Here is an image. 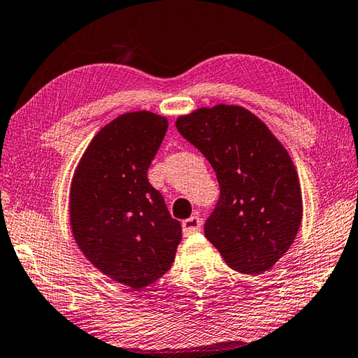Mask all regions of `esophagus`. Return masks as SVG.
<instances>
[{"instance_id": "esophagus-1", "label": "esophagus", "mask_w": 358, "mask_h": 358, "mask_svg": "<svg viewBox=\"0 0 358 358\" xmlns=\"http://www.w3.org/2000/svg\"><path fill=\"white\" fill-rule=\"evenodd\" d=\"M201 219L199 216H191L189 219L183 220V233L185 235H192V233L200 231Z\"/></svg>"}]
</instances>
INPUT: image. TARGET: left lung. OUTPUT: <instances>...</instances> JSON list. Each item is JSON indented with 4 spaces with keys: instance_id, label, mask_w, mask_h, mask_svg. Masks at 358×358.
<instances>
[{
    "instance_id": "8db88e82",
    "label": "left lung",
    "mask_w": 358,
    "mask_h": 358,
    "mask_svg": "<svg viewBox=\"0 0 358 358\" xmlns=\"http://www.w3.org/2000/svg\"><path fill=\"white\" fill-rule=\"evenodd\" d=\"M177 129L210 161L220 187L205 236L243 274H263L294 241L302 196L288 152L241 106L201 108Z\"/></svg>"
}]
</instances>
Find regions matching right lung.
I'll return each mask as SVG.
<instances>
[{
  "label": "right lung",
  "mask_w": 358,
  "mask_h": 358,
  "mask_svg": "<svg viewBox=\"0 0 358 358\" xmlns=\"http://www.w3.org/2000/svg\"><path fill=\"white\" fill-rule=\"evenodd\" d=\"M167 125L147 111L119 115L90 142L71 183L76 244L96 269L133 289L164 275L181 241V224L147 177Z\"/></svg>",
  "instance_id": "add662e5"
}]
</instances>
